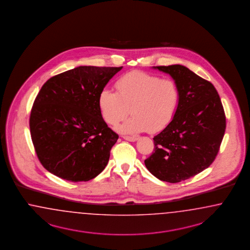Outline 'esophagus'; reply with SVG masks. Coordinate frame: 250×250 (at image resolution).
Masks as SVG:
<instances>
[{"label":"esophagus","mask_w":250,"mask_h":250,"mask_svg":"<svg viewBox=\"0 0 250 250\" xmlns=\"http://www.w3.org/2000/svg\"><path fill=\"white\" fill-rule=\"evenodd\" d=\"M123 138L125 139V140H127V141H130V142H135V141H136V140L138 139L136 136H123Z\"/></svg>","instance_id":"esophagus-1"}]
</instances>
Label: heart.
<instances>
[{"instance_id": "heart-1", "label": "heart", "mask_w": 250, "mask_h": 250, "mask_svg": "<svg viewBox=\"0 0 250 250\" xmlns=\"http://www.w3.org/2000/svg\"><path fill=\"white\" fill-rule=\"evenodd\" d=\"M116 91L104 89L98 104L104 121L115 125L129 114L132 117L116 129L123 134L144 131L155 133L172 120L179 104L180 91L173 80L135 70L115 82ZM130 110H129L128 109Z\"/></svg>"}]
</instances>
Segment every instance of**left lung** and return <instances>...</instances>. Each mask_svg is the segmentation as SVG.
Masks as SVG:
<instances>
[{"mask_svg": "<svg viewBox=\"0 0 250 250\" xmlns=\"http://www.w3.org/2000/svg\"><path fill=\"white\" fill-rule=\"evenodd\" d=\"M154 68L171 76L180 100L171 122L154 136L155 148L145 165L160 181L176 183L212 164L225 135L226 114L210 82L182 65Z\"/></svg>", "mask_w": 250, "mask_h": 250, "instance_id": "8db88e82", "label": "left lung"}]
</instances>
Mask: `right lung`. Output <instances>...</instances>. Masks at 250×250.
Listing matches in <instances>:
<instances>
[{"label": "right lung", "instance_id": "obj_1", "mask_svg": "<svg viewBox=\"0 0 250 250\" xmlns=\"http://www.w3.org/2000/svg\"><path fill=\"white\" fill-rule=\"evenodd\" d=\"M122 68L80 66L42 86L29 125L38 159L50 173L88 182L104 169L119 136L102 116L99 93Z\"/></svg>", "mask_w": 250, "mask_h": 250}]
</instances>
